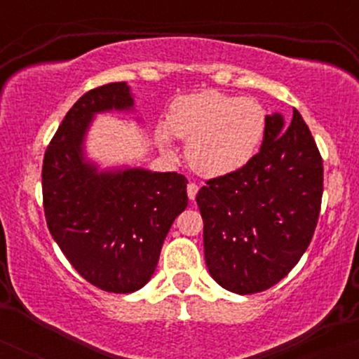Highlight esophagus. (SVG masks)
I'll list each match as a JSON object with an SVG mask.
<instances>
[{"label": "esophagus", "mask_w": 359, "mask_h": 359, "mask_svg": "<svg viewBox=\"0 0 359 359\" xmlns=\"http://www.w3.org/2000/svg\"><path fill=\"white\" fill-rule=\"evenodd\" d=\"M197 192H199V187H197L196 184H192V182H191V184L187 185V196H189V199H191V201L196 199Z\"/></svg>", "instance_id": "esophagus-1"}]
</instances>
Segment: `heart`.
<instances>
[{
    "mask_svg": "<svg viewBox=\"0 0 359 359\" xmlns=\"http://www.w3.org/2000/svg\"><path fill=\"white\" fill-rule=\"evenodd\" d=\"M265 131L266 111L262 102L203 90L172 104L167 126L156 130V142L172 155V137L185 140L189 165L204 177H222L248 165Z\"/></svg>",
    "mask_w": 359,
    "mask_h": 359,
    "instance_id": "obj_1",
    "label": "heart"
}]
</instances>
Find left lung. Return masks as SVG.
Here are the masks:
<instances>
[{
  "label": "left lung",
  "instance_id": "obj_1",
  "mask_svg": "<svg viewBox=\"0 0 359 359\" xmlns=\"http://www.w3.org/2000/svg\"><path fill=\"white\" fill-rule=\"evenodd\" d=\"M323 158L297 109L290 123L266 114L262 148L197 192L209 273L240 295L273 287L314 236L323 199Z\"/></svg>",
  "mask_w": 359,
  "mask_h": 359
}]
</instances>
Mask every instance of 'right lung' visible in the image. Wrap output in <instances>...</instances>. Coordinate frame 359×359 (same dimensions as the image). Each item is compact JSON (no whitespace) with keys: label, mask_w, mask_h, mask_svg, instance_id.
<instances>
[{"label":"right lung","mask_w":359,"mask_h":359,"mask_svg":"<svg viewBox=\"0 0 359 359\" xmlns=\"http://www.w3.org/2000/svg\"><path fill=\"white\" fill-rule=\"evenodd\" d=\"M109 111H135L126 82L89 90L65 114L45 151L43 209L48 231L82 278L131 294L151 278L172 222L187 208V179L140 167L100 168L89 160V128Z\"/></svg>","instance_id":"add662e5"}]
</instances>
